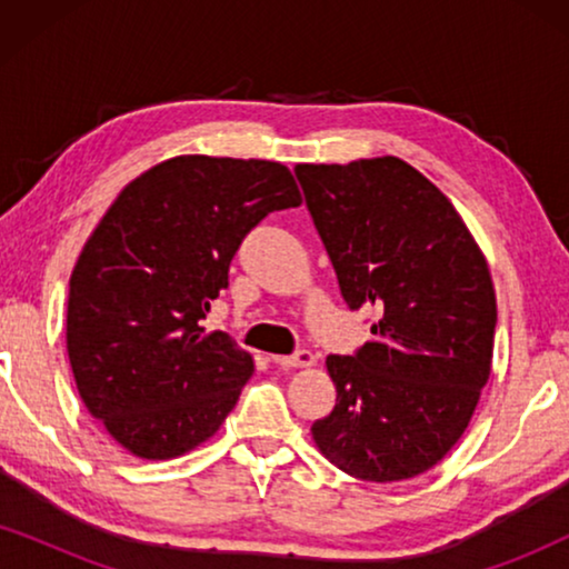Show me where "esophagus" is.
Instances as JSON below:
<instances>
[{
  "mask_svg": "<svg viewBox=\"0 0 569 569\" xmlns=\"http://www.w3.org/2000/svg\"><path fill=\"white\" fill-rule=\"evenodd\" d=\"M274 362L279 365V368H313L316 357H313V352H308V349H298L295 355L274 357Z\"/></svg>",
  "mask_w": 569,
  "mask_h": 569,
  "instance_id": "34e87169",
  "label": "esophagus"
}]
</instances>
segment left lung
Instances as JSON below:
<instances>
[{"label":"left lung","instance_id":"obj_1","mask_svg":"<svg viewBox=\"0 0 569 569\" xmlns=\"http://www.w3.org/2000/svg\"><path fill=\"white\" fill-rule=\"evenodd\" d=\"M308 212L349 310L376 308L372 339L329 355L337 407L316 446L349 477L401 481L461 438L492 370V277L456 207L399 158L298 166Z\"/></svg>","mask_w":569,"mask_h":569}]
</instances>
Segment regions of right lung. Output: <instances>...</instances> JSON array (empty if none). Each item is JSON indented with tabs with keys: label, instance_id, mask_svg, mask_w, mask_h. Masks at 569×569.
I'll return each mask as SVG.
<instances>
[{
	"label": "right lung",
	"instance_id": "1",
	"mask_svg": "<svg viewBox=\"0 0 569 569\" xmlns=\"http://www.w3.org/2000/svg\"><path fill=\"white\" fill-rule=\"evenodd\" d=\"M300 201L279 162L183 154L134 178L92 230L67 352L84 407L129 453L176 458L220 430L253 360L201 321L248 232Z\"/></svg>",
	"mask_w": 569,
	"mask_h": 569
}]
</instances>
